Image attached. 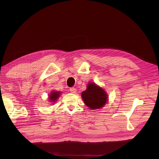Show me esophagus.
Returning <instances> with one entry per match:
<instances>
[{
    "label": "esophagus",
    "instance_id": "34e87169",
    "mask_svg": "<svg viewBox=\"0 0 159 159\" xmlns=\"http://www.w3.org/2000/svg\"><path fill=\"white\" fill-rule=\"evenodd\" d=\"M70 92H71V93H76L77 89H76L75 88H71L70 89Z\"/></svg>",
    "mask_w": 159,
    "mask_h": 159
}]
</instances>
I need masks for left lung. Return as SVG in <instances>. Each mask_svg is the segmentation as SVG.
Returning a JSON list of instances; mask_svg holds the SVG:
<instances>
[{
	"label": "left lung",
	"mask_w": 159,
	"mask_h": 159,
	"mask_svg": "<svg viewBox=\"0 0 159 159\" xmlns=\"http://www.w3.org/2000/svg\"><path fill=\"white\" fill-rule=\"evenodd\" d=\"M85 104L91 109L103 107L107 102V94L103 89L94 83L88 84L87 89L81 93Z\"/></svg>",
	"instance_id": "left-lung-1"
}]
</instances>
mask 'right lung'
Returning a JSON list of instances; mask_svg holds the SVG:
<instances>
[{"label":"right lung","instance_id":"add662e5","mask_svg":"<svg viewBox=\"0 0 159 159\" xmlns=\"http://www.w3.org/2000/svg\"><path fill=\"white\" fill-rule=\"evenodd\" d=\"M60 95V91H52L51 93L49 95V100L50 102H55L57 101V98H59Z\"/></svg>","mask_w":159,"mask_h":159}]
</instances>
